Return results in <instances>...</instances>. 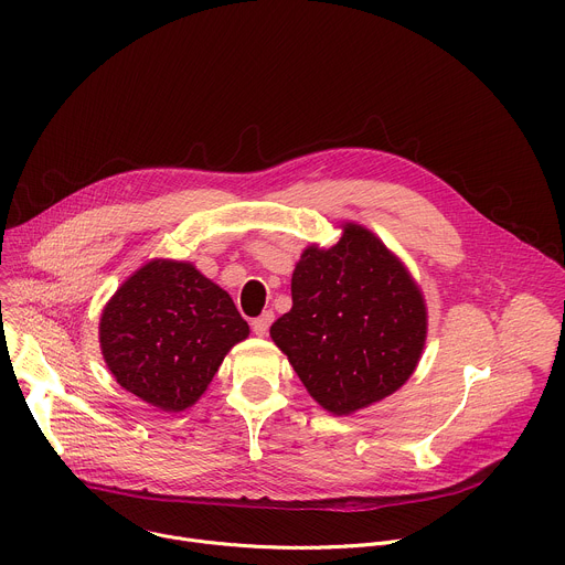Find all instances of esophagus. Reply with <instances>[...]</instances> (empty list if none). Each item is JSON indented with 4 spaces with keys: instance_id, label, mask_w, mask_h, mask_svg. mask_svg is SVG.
I'll return each instance as SVG.
<instances>
[{
    "instance_id": "obj_1",
    "label": "esophagus",
    "mask_w": 565,
    "mask_h": 565,
    "mask_svg": "<svg viewBox=\"0 0 565 565\" xmlns=\"http://www.w3.org/2000/svg\"><path fill=\"white\" fill-rule=\"evenodd\" d=\"M273 319H275V315H273L270 310H268V312H262L257 319H253V333L259 335V338H264V335L268 333L270 324H273Z\"/></svg>"
}]
</instances>
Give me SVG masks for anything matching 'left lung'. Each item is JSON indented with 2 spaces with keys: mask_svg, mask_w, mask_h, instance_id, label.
I'll return each instance as SVG.
<instances>
[{
  "mask_svg": "<svg viewBox=\"0 0 565 565\" xmlns=\"http://www.w3.org/2000/svg\"><path fill=\"white\" fill-rule=\"evenodd\" d=\"M340 227L335 246L301 253L292 308L270 338L321 409L351 416L412 377L427 342V303L380 236L353 221Z\"/></svg>",
  "mask_w": 565,
  "mask_h": 565,
  "instance_id": "left-lung-1",
  "label": "left lung"
}]
</instances>
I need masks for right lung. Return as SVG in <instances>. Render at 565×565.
Wrapping results in <instances>:
<instances>
[{"label":"right lung","instance_id":"add662e5","mask_svg":"<svg viewBox=\"0 0 565 565\" xmlns=\"http://www.w3.org/2000/svg\"><path fill=\"white\" fill-rule=\"evenodd\" d=\"M248 335L232 297L192 262L177 259H151L131 273L98 327L116 382L166 414L196 405L223 358Z\"/></svg>","mask_w":565,"mask_h":565}]
</instances>
